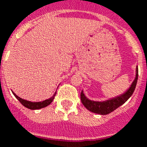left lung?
Here are the masks:
<instances>
[{
	"label": "left lung",
	"instance_id": "obj_1",
	"mask_svg": "<svg viewBox=\"0 0 147 147\" xmlns=\"http://www.w3.org/2000/svg\"><path fill=\"white\" fill-rule=\"evenodd\" d=\"M136 78L133 82L128 90L123 95L117 96L116 98H111L109 100L104 101V102H95V101L89 100L86 98V96L84 95L83 92H81V101L83 106L86 107L88 110L91 111L94 113L100 114V115H107L113 111L119 108V106H122L123 104L126 102L130 96L133 95V92L135 90L136 83H137V79H138V68H136Z\"/></svg>",
	"mask_w": 147,
	"mask_h": 147
}]
</instances>
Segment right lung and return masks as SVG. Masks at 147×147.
I'll use <instances>...</instances> for the list:
<instances>
[{
  "label": "right lung",
  "instance_id": "obj_1",
  "mask_svg": "<svg viewBox=\"0 0 147 147\" xmlns=\"http://www.w3.org/2000/svg\"><path fill=\"white\" fill-rule=\"evenodd\" d=\"M13 94H14V96L18 99L19 102H20L23 106H25L26 108L30 109H39L45 108V107H46V106H48L49 105H50V104L52 102V101H53L54 98H55V96L56 92L54 94V96H52V97H51V98H49V99L42 101V102H30V101L24 100L23 98L18 97V96H17L16 94H14V92H13Z\"/></svg>",
  "mask_w": 147,
  "mask_h": 147
}]
</instances>
